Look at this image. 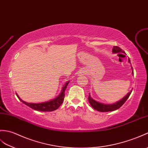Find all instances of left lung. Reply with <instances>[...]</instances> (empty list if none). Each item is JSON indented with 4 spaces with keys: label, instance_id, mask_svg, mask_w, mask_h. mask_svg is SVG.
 Masks as SVG:
<instances>
[{
    "label": "left lung",
    "instance_id": "8db88e82",
    "mask_svg": "<svg viewBox=\"0 0 148 148\" xmlns=\"http://www.w3.org/2000/svg\"><path fill=\"white\" fill-rule=\"evenodd\" d=\"M112 51L113 53H125L124 51H123L121 48L117 47V46H114L113 48L112 49ZM124 56V55H123ZM129 63H130V59H129ZM132 74L134 75V71H133V68L132 67ZM132 91H130L129 93L127 95L126 97H125L123 98L122 100L121 101H119L118 102L115 103L114 104H112V105H105V104H103L101 103H99L97 101L94 100L93 99H92L90 95H89V97H88V101L90 103V104L91 105V106H92V108L94 109L97 110L99 111V112H110V111H114L115 110H117L119 109L120 107H121V106L124 104V103L127 101V99H128V98L129 97L130 95L131 94Z\"/></svg>",
    "mask_w": 148,
    "mask_h": 148
}]
</instances>
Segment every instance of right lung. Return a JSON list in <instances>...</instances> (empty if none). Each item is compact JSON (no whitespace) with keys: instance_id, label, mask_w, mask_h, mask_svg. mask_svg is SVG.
I'll use <instances>...</instances> for the list:
<instances>
[{"instance_id":"1","label":"right lung","mask_w":148,"mask_h":148,"mask_svg":"<svg viewBox=\"0 0 148 148\" xmlns=\"http://www.w3.org/2000/svg\"><path fill=\"white\" fill-rule=\"evenodd\" d=\"M69 82H67L66 84H65L60 95L56 99H54L53 100H51L50 101L41 103H27L25 102V101L22 100V99L19 97V96L17 95V93L16 95L19 100H21V101L23 102V103H25L27 106H29V107L32 108V109L41 112H52L57 110L63 103L65 97V91L66 90Z\"/></svg>"}]
</instances>
